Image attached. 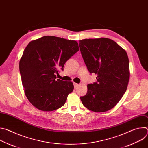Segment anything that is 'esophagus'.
Segmentation results:
<instances>
[{"mask_svg":"<svg viewBox=\"0 0 148 148\" xmlns=\"http://www.w3.org/2000/svg\"><path fill=\"white\" fill-rule=\"evenodd\" d=\"M73 84H74V88H76L79 86V84H77V83L74 82Z\"/></svg>","mask_w":148,"mask_h":148,"instance_id":"esophagus-1","label":"esophagus"}]
</instances>
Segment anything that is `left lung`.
<instances>
[{"label":"left lung","mask_w":148,"mask_h":148,"mask_svg":"<svg viewBox=\"0 0 148 148\" xmlns=\"http://www.w3.org/2000/svg\"><path fill=\"white\" fill-rule=\"evenodd\" d=\"M79 49L90 73L97 82L87 85V93L81 97L84 106L97 112L114 108L127 89L130 63L127 53L114 40L107 38L79 41Z\"/></svg>","instance_id":"left-lung-1"}]
</instances>
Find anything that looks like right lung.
<instances>
[{
	"label": "right lung",
	"instance_id": "add662e5",
	"mask_svg": "<svg viewBox=\"0 0 148 148\" xmlns=\"http://www.w3.org/2000/svg\"><path fill=\"white\" fill-rule=\"evenodd\" d=\"M78 50L76 41L51 36L28 44L20 58L19 70L25 95L34 107L53 111L64 105L73 91V84L57 79L56 75Z\"/></svg>",
	"mask_w": 148,
	"mask_h": 148
}]
</instances>
